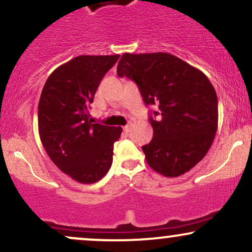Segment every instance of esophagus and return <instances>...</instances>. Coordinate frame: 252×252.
<instances>
[{"label": "esophagus", "mask_w": 252, "mask_h": 252, "mask_svg": "<svg viewBox=\"0 0 252 252\" xmlns=\"http://www.w3.org/2000/svg\"><path fill=\"white\" fill-rule=\"evenodd\" d=\"M123 130H124V131H126V132H129V131H130V126H129V124H126V126L123 128Z\"/></svg>", "instance_id": "obj_1"}]
</instances>
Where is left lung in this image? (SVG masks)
Segmentation results:
<instances>
[{
	"label": "left lung",
	"mask_w": 252,
	"mask_h": 252,
	"mask_svg": "<svg viewBox=\"0 0 252 252\" xmlns=\"http://www.w3.org/2000/svg\"><path fill=\"white\" fill-rule=\"evenodd\" d=\"M117 75L138 86L150 114L153 139L142 147L147 163L165 177H178L207 155L218 126L215 88L198 69L171 54H123Z\"/></svg>",
	"instance_id": "8db88e82"
}]
</instances>
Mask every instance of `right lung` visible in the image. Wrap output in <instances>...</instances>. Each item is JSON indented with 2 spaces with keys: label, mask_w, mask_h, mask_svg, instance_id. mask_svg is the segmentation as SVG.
I'll return each instance as SVG.
<instances>
[{
  "label": "right lung",
  "mask_w": 252,
  "mask_h": 252,
  "mask_svg": "<svg viewBox=\"0 0 252 252\" xmlns=\"http://www.w3.org/2000/svg\"><path fill=\"white\" fill-rule=\"evenodd\" d=\"M120 55H82L60 65L45 82L38 102V132L60 170L82 184L107 175L121 126L93 123L88 109L104 75Z\"/></svg>",
  "instance_id": "obj_1"
}]
</instances>
